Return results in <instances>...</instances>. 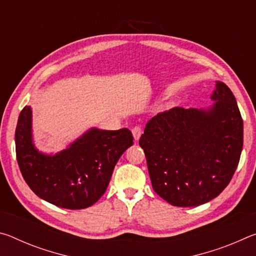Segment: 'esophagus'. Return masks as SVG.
<instances>
[{"mask_svg":"<svg viewBox=\"0 0 256 256\" xmlns=\"http://www.w3.org/2000/svg\"><path fill=\"white\" fill-rule=\"evenodd\" d=\"M132 134H133L134 140L138 141V138H140L141 134H142V130H141V128H140V126H134V128H132Z\"/></svg>","mask_w":256,"mask_h":256,"instance_id":"obj_1","label":"esophagus"}]
</instances>
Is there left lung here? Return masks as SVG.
I'll list each match as a JSON object with an SVG mask.
<instances>
[{
	"instance_id": "left-lung-1",
	"label": "left lung",
	"mask_w": 256,
	"mask_h": 256,
	"mask_svg": "<svg viewBox=\"0 0 256 256\" xmlns=\"http://www.w3.org/2000/svg\"><path fill=\"white\" fill-rule=\"evenodd\" d=\"M208 108L175 107L146 125L144 150L152 188L176 206H196L229 184L242 149V120L235 96L216 81Z\"/></svg>"
}]
</instances>
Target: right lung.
<instances>
[{"instance_id": "add662e5", "label": "right lung", "mask_w": 256, "mask_h": 256, "mask_svg": "<svg viewBox=\"0 0 256 256\" xmlns=\"http://www.w3.org/2000/svg\"><path fill=\"white\" fill-rule=\"evenodd\" d=\"M133 144L128 128L108 131L92 128L56 154L36 148L32 110H21L16 128V152L21 174L32 192L64 209H86L106 192L112 170Z\"/></svg>"}]
</instances>
